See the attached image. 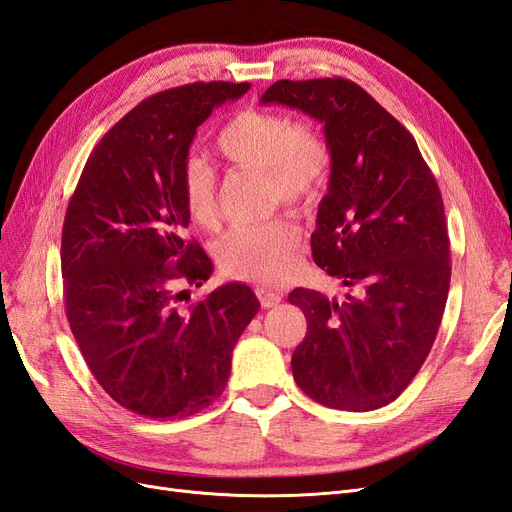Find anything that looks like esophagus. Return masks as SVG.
<instances>
[{
  "mask_svg": "<svg viewBox=\"0 0 512 512\" xmlns=\"http://www.w3.org/2000/svg\"><path fill=\"white\" fill-rule=\"evenodd\" d=\"M256 294H258V299H260V305L265 307V309L275 307V305L282 303V294H280V292H273V290H269V288H258Z\"/></svg>",
  "mask_w": 512,
  "mask_h": 512,
  "instance_id": "obj_1",
  "label": "esophagus"
}]
</instances>
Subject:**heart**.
Wrapping results in <instances>:
<instances>
[{"mask_svg": "<svg viewBox=\"0 0 512 512\" xmlns=\"http://www.w3.org/2000/svg\"><path fill=\"white\" fill-rule=\"evenodd\" d=\"M220 156L237 168L265 173L271 205H299L312 198L329 175L331 151L324 138L305 123L277 111L245 108L218 134ZM181 194L190 218L203 228L218 224V179L203 158L181 168ZM299 232L286 218L230 230L218 245L226 275L237 280L275 284L288 273Z\"/></svg>", "mask_w": 512, "mask_h": 512, "instance_id": "b5f03b06", "label": "heart"}]
</instances>
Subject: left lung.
<instances>
[{
  "instance_id": "8db88e82",
  "label": "left lung",
  "mask_w": 512,
  "mask_h": 512,
  "mask_svg": "<svg viewBox=\"0 0 512 512\" xmlns=\"http://www.w3.org/2000/svg\"><path fill=\"white\" fill-rule=\"evenodd\" d=\"M318 119L331 151L314 262L356 294L294 288L307 318L292 376L318 404L367 412L401 395L425 363L451 284L444 205L412 134L346 79L277 81L260 98Z\"/></svg>"
}]
</instances>
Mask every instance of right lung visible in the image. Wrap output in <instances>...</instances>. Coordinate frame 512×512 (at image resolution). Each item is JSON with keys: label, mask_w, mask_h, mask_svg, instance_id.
<instances>
[{"label": "right lung", "mask_w": 512, "mask_h": 512, "mask_svg": "<svg viewBox=\"0 0 512 512\" xmlns=\"http://www.w3.org/2000/svg\"><path fill=\"white\" fill-rule=\"evenodd\" d=\"M250 83H194L143 100L91 151L61 232L66 314L85 363L119 406L185 418L226 389L232 350L260 303L230 282L183 305L213 265L185 239L181 194L196 128Z\"/></svg>", "instance_id": "add662e5"}]
</instances>
